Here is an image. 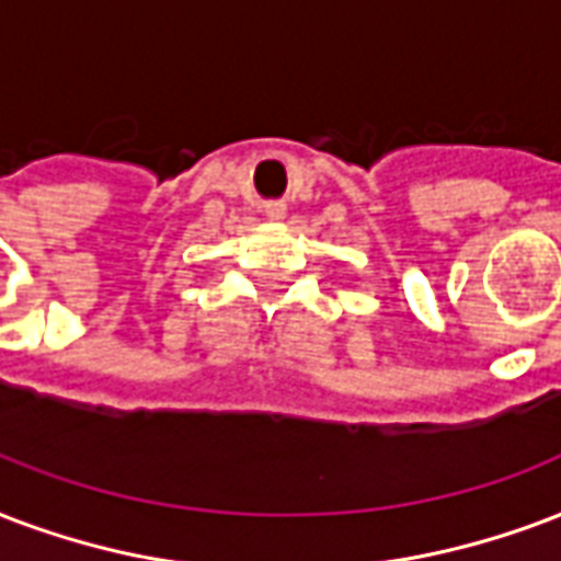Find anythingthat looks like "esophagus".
Wrapping results in <instances>:
<instances>
[{"label": "esophagus", "mask_w": 561, "mask_h": 561, "mask_svg": "<svg viewBox=\"0 0 561 561\" xmlns=\"http://www.w3.org/2000/svg\"><path fill=\"white\" fill-rule=\"evenodd\" d=\"M267 214H271V217H282V214H285V205H279V203L267 205Z\"/></svg>", "instance_id": "1"}]
</instances>
